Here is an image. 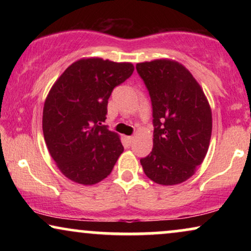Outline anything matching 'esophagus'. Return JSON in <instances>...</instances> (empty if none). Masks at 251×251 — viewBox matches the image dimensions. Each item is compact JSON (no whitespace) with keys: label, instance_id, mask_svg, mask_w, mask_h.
Wrapping results in <instances>:
<instances>
[{"label":"esophagus","instance_id":"esophagus-1","mask_svg":"<svg viewBox=\"0 0 251 251\" xmlns=\"http://www.w3.org/2000/svg\"><path fill=\"white\" fill-rule=\"evenodd\" d=\"M126 143H128V145H131V143L133 142V137L132 136H126Z\"/></svg>","mask_w":251,"mask_h":251}]
</instances>
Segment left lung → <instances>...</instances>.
<instances>
[{
	"mask_svg": "<svg viewBox=\"0 0 251 251\" xmlns=\"http://www.w3.org/2000/svg\"><path fill=\"white\" fill-rule=\"evenodd\" d=\"M153 106V150L140 160L154 183L177 185L193 176L207 155L212 114L201 85L173 59L137 64Z\"/></svg>",
	"mask_w": 251,
	"mask_h": 251,
	"instance_id": "8db88e82",
	"label": "left lung"
}]
</instances>
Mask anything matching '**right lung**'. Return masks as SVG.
Segmentation results:
<instances>
[{"label": "right lung", "instance_id": "obj_1", "mask_svg": "<svg viewBox=\"0 0 251 251\" xmlns=\"http://www.w3.org/2000/svg\"><path fill=\"white\" fill-rule=\"evenodd\" d=\"M133 70L131 63L81 58L51 87L43 107L44 140L58 169L74 183L105 179L122 154L120 136L101 122L113 89Z\"/></svg>", "mask_w": 251, "mask_h": 251}]
</instances>
